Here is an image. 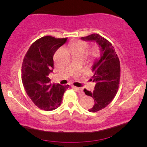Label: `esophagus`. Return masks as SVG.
<instances>
[{
	"label": "esophagus",
	"mask_w": 147,
	"mask_h": 147,
	"mask_svg": "<svg viewBox=\"0 0 147 147\" xmlns=\"http://www.w3.org/2000/svg\"><path fill=\"white\" fill-rule=\"evenodd\" d=\"M73 88H74V89H75L77 92H80V93L83 94V90H82V88H78V87H75V86H74V87H73ZM82 95H83V94H82Z\"/></svg>",
	"instance_id": "esophagus-1"
}]
</instances>
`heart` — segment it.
Masks as SVG:
<instances>
[{
	"label": "heart",
	"mask_w": 147,
	"mask_h": 147,
	"mask_svg": "<svg viewBox=\"0 0 147 147\" xmlns=\"http://www.w3.org/2000/svg\"><path fill=\"white\" fill-rule=\"evenodd\" d=\"M72 53H85L88 47V45L86 42L82 41H78L71 44ZM97 53L96 50L94 49L92 51V55H96Z\"/></svg>",
	"instance_id": "heart-1"
}]
</instances>
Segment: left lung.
Returning a JSON list of instances; mask_svg holds the SVG:
<instances>
[{"mask_svg": "<svg viewBox=\"0 0 147 147\" xmlns=\"http://www.w3.org/2000/svg\"><path fill=\"white\" fill-rule=\"evenodd\" d=\"M81 40L96 42L100 48V56L92 66L94 76L91 79L96 86L93 92L84 90L86 95L94 99V105L88 110L95 112L106 107L115 97L119 86L120 65L114 47L98 34H92Z\"/></svg>", "mask_w": 147, "mask_h": 147, "instance_id": "1", "label": "left lung"}]
</instances>
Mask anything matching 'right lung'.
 Returning <instances> with one entry per match:
<instances>
[{
	"instance_id": "obj_1",
	"label": "right lung",
	"mask_w": 147,
	"mask_h": 147,
	"mask_svg": "<svg viewBox=\"0 0 147 147\" xmlns=\"http://www.w3.org/2000/svg\"><path fill=\"white\" fill-rule=\"evenodd\" d=\"M67 38L41 37L31 45L22 65V82L27 95L40 109L51 111L61 105L69 85L51 84L49 75L54 69L53 55Z\"/></svg>"
}]
</instances>
